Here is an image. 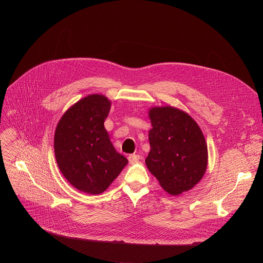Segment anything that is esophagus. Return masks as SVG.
<instances>
[{
    "label": "esophagus",
    "instance_id": "obj_1",
    "mask_svg": "<svg viewBox=\"0 0 263 263\" xmlns=\"http://www.w3.org/2000/svg\"><path fill=\"white\" fill-rule=\"evenodd\" d=\"M140 159H141V157H140L139 155H130V156L128 157V160H129L130 164H135V163H137V162H139Z\"/></svg>",
    "mask_w": 263,
    "mask_h": 263
}]
</instances>
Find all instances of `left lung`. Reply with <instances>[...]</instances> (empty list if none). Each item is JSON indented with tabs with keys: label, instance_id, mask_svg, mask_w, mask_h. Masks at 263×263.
I'll return each mask as SVG.
<instances>
[{
	"label": "left lung",
	"instance_id": "left-lung-1",
	"mask_svg": "<svg viewBox=\"0 0 263 263\" xmlns=\"http://www.w3.org/2000/svg\"><path fill=\"white\" fill-rule=\"evenodd\" d=\"M150 153L145 160L149 172L172 195L191 190L202 178L208 162L203 134L190 115L172 107L149 110Z\"/></svg>",
	"mask_w": 263,
	"mask_h": 263
}]
</instances>
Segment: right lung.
I'll use <instances>...</instances> for the list:
<instances>
[{
	"label": "right lung",
	"mask_w": 263,
	"mask_h": 263,
	"mask_svg": "<svg viewBox=\"0 0 263 263\" xmlns=\"http://www.w3.org/2000/svg\"><path fill=\"white\" fill-rule=\"evenodd\" d=\"M109 108L106 97L89 95L67 110L55 130L54 153L62 174L91 195L104 192L128 164L104 128Z\"/></svg>",
	"instance_id": "right-lung-1"
}]
</instances>
